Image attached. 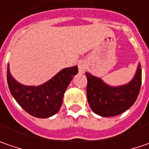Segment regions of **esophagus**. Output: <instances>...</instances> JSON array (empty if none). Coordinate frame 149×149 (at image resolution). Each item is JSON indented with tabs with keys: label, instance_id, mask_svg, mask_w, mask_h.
Here are the masks:
<instances>
[{
	"label": "esophagus",
	"instance_id": "esophagus-1",
	"mask_svg": "<svg viewBox=\"0 0 149 149\" xmlns=\"http://www.w3.org/2000/svg\"><path fill=\"white\" fill-rule=\"evenodd\" d=\"M78 68H79V72L83 74L85 72L86 70V62L84 60H81L78 62Z\"/></svg>",
	"mask_w": 149,
	"mask_h": 149
}]
</instances>
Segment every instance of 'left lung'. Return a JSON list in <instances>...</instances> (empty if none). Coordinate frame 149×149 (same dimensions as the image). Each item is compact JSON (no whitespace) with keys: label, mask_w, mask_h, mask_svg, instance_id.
Instances as JSON below:
<instances>
[{"label":"left lung","mask_w":149,"mask_h":149,"mask_svg":"<svg viewBox=\"0 0 149 149\" xmlns=\"http://www.w3.org/2000/svg\"><path fill=\"white\" fill-rule=\"evenodd\" d=\"M87 77V98L91 109L103 117L116 116L135 103L142 83V70L138 66L134 79L127 84L113 87L101 79L85 73Z\"/></svg>","instance_id":"left-lung-1"}]
</instances>
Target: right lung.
<instances>
[{
    "instance_id": "add662e5",
    "label": "right lung",
    "mask_w": 149,
    "mask_h": 149,
    "mask_svg": "<svg viewBox=\"0 0 149 149\" xmlns=\"http://www.w3.org/2000/svg\"><path fill=\"white\" fill-rule=\"evenodd\" d=\"M77 73V66L65 68L41 85L26 86L12 77L8 65L7 83L12 96L24 110L34 117L45 118L60 110L64 94Z\"/></svg>"
}]
</instances>
